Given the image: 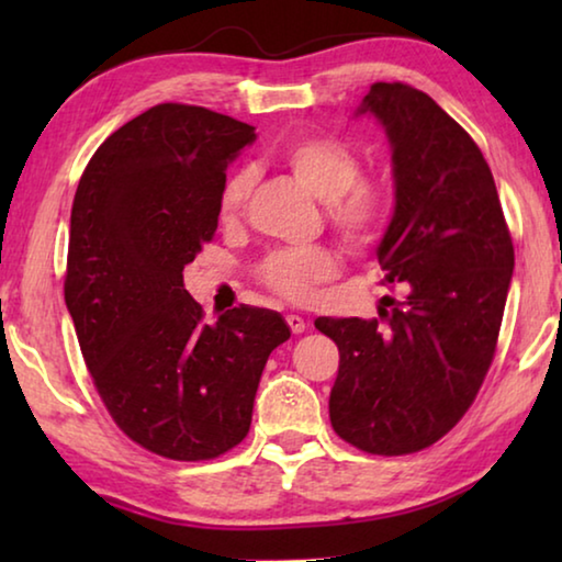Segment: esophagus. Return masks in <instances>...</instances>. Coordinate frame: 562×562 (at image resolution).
<instances>
[{
	"instance_id": "obj_1",
	"label": "esophagus",
	"mask_w": 562,
	"mask_h": 562,
	"mask_svg": "<svg viewBox=\"0 0 562 562\" xmlns=\"http://www.w3.org/2000/svg\"><path fill=\"white\" fill-rule=\"evenodd\" d=\"M288 325H290V329H292V335H302L304 329H307V322H304V317H300V315H288Z\"/></svg>"
}]
</instances>
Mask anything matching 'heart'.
<instances>
[{
  "label": "heart",
  "mask_w": 562,
  "mask_h": 562,
  "mask_svg": "<svg viewBox=\"0 0 562 562\" xmlns=\"http://www.w3.org/2000/svg\"><path fill=\"white\" fill-rule=\"evenodd\" d=\"M284 166L310 190L327 203L329 223L349 245H369L386 221V195L382 188L359 178V160L347 146L329 138H300L282 150ZM255 186L252 168H237L221 188L217 213L223 223L237 221ZM337 272L335 252L325 247H290L272 252L260 265V278L280 297L302 302L312 288Z\"/></svg>",
  "instance_id": "obj_1"
}]
</instances>
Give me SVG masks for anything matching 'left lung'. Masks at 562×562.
I'll use <instances>...</instances> for the list:
<instances>
[{
  "label": "left lung",
  "instance_id": "obj_1",
  "mask_svg": "<svg viewBox=\"0 0 562 562\" xmlns=\"http://www.w3.org/2000/svg\"><path fill=\"white\" fill-rule=\"evenodd\" d=\"M351 116L392 148L394 213L376 260L402 297L382 319L317 317L337 341L335 431L361 451L402 456L451 431L479 394L506 310L513 243L473 138L424 91L374 83Z\"/></svg>",
  "mask_w": 562,
  "mask_h": 562
}]
</instances>
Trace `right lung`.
<instances>
[{
  "label": "right lung",
  "instance_id": "add662e5",
  "mask_svg": "<svg viewBox=\"0 0 562 562\" xmlns=\"http://www.w3.org/2000/svg\"><path fill=\"white\" fill-rule=\"evenodd\" d=\"M252 140L243 121L160 103L103 140L74 195L66 310L113 422L166 459L240 443L270 351L290 339L280 312L250 304L205 325L183 284Z\"/></svg>",
  "mask_w": 562,
  "mask_h": 562
}]
</instances>
